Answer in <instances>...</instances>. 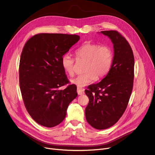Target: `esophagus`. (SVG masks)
<instances>
[{"label": "esophagus", "instance_id": "obj_1", "mask_svg": "<svg viewBox=\"0 0 155 155\" xmlns=\"http://www.w3.org/2000/svg\"><path fill=\"white\" fill-rule=\"evenodd\" d=\"M77 93L78 95H82L84 93V90L83 88H81V87H77Z\"/></svg>", "mask_w": 155, "mask_h": 155}]
</instances>
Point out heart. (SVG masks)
<instances>
[{"mask_svg":"<svg viewBox=\"0 0 155 155\" xmlns=\"http://www.w3.org/2000/svg\"><path fill=\"white\" fill-rule=\"evenodd\" d=\"M77 61H85L84 74L71 80L78 87H84L94 82L96 79L105 77L112 67L114 59L112 50L108 46H101L96 43H87L75 51ZM61 65L69 76L74 75L75 59L69 53L64 54L61 59Z\"/></svg>","mask_w":155,"mask_h":155,"instance_id":"1","label":"heart"}]
</instances>
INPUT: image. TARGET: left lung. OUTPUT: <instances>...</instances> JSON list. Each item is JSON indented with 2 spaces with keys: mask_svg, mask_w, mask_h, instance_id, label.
I'll return each instance as SVG.
<instances>
[{
  "mask_svg": "<svg viewBox=\"0 0 155 155\" xmlns=\"http://www.w3.org/2000/svg\"><path fill=\"white\" fill-rule=\"evenodd\" d=\"M101 33L109 37L114 45L112 67L101 81L85 90L90 100L85 109L86 121L99 130L112 126L124 114L134 77V58L128 41L116 31Z\"/></svg>",
  "mask_w": 155,
  "mask_h": 155,
  "instance_id": "left-lung-1",
  "label": "left lung"
}]
</instances>
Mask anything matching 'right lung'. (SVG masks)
I'll list each match as a JSON object with an SVG mask.
<instances>
[{
	"mask_svg": "<svg viewBox=\"0 0 155 155\" xmlns=\"http://www.w3.org/2000/svg\"><path fill=\"white\" fill-rule=\"evenodd\" d=\"M79 40L75 34L41 33L29 38L22 51L19 68L22 97L29 114L41 126L60 124L78 95L75 84L63 90L59 87L69 83L61 58Z\"/></svg>",
	"mask_w": 155,
	"mask_h": 155,
	"instance_id": "add662e5",
	"label": "right lung"
}]
</instances>
